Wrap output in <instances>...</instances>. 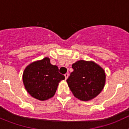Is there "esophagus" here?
<instances>
[{"mask_svg": "<svg viewBox=\"0 0 129 129\" xmlns=\"http://www.w3.org/2000/svg\"><path fill=\"white\" fill-rule=\"evenodd\" d=\"M68 76H69V74H64V77H65V79H67V78H68Z\"/></svg>", "mask_w": 129, "mask_h": 129, "instance_id": "esophagus-1", "label": "esophagus"}]
</instances>
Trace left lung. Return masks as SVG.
Returning a JSON list of instances; mask_svg holds the SVG:
<instances>
[{"label":"left lung","instance_id":"1","mask_svg":"<svg viewBox=\"0 0 129 129\" xmlns=\"http://www.w3.org/2000/svg\"><path fill=\"white\" fill-rule=\"evenodd\" d=\"M72 67L74 71L67 81L74 95L84 101L95 98L104 88L105 70L94 61L84 60L77 61Z\"/></svg>","mask_w":129,"mask_h":129}]
</instances>
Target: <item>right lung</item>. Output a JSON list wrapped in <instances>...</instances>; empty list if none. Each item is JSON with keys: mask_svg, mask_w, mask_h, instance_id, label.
<instances>
[{"mask_svg": "<svg viewBox=\"0 0 129 129\" xmlns=\"http://www.w3.org/2000/svg\"><path fill=\"white\" fill-rule=\"evenodd\" d=\"M57 66L52 65L48 57L35 61L25 68L22 75L24 85L33 98L48 100L54 95L59 83L64 79Z\"/></svg>", "mask_w": 129, "mask_h": 129, "instance_id": "1", "label": "right lung"}]
</instances>
